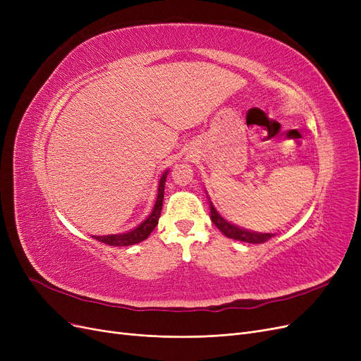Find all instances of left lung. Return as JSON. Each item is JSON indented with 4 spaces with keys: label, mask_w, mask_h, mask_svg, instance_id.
<instances>
[{
    "label": "left lung",
    "mask_w": 361,
    "mask_h": 361,
    "mask_svg": "<svg viewBox=\"0 0 361 361\" xmlns=\"http://www.w3.org/2000/svg\"><path fill=\"white\" fill-rule=\"evenodd\" d=\"M211 206V220L212 223L220 228L221 233L226 235L227 238L231 239H236V241H243V243H248V244H262V243H267L271 236H274L272 233H256V232H250L245 231V228L241 227H236L235 224H231L228 221H226L224 218L216 212L215 207Z\"/></svg>",
    "instance_id": "left-lung-1"
}]
</instances>
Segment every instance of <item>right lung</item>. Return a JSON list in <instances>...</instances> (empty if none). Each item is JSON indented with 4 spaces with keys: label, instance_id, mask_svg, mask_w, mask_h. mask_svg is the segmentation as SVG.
<instances>
[{
    "label": "right lung",
    "instance_id": "1",
    "mask_svg": "<svg viewBox=\"0 0 361 361\" xmlns=\"http://www.w3.org/2000/svg\"><path fill=\"white\" fill-rule=\"evenodd\" d=\"M167 179V173L162 174V178L159 179V187H158V197L154 211L150 212V215L146 218V220L137 226L134 231L126 232V233H120V235H106V236H94L96 241L104 243L106 245L111 247H126V245H134L138 244L152 233V231L157 227L158 220L161 216V209H162V200H164V185H166Z\"/></svg>",
    "mask_w": 361,
    "mask_h": 361
}]
</instances>
